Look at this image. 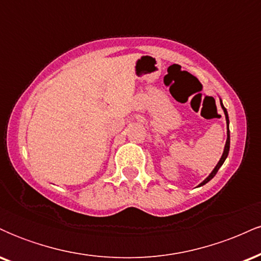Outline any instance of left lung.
<instances>
[{
  "instance_id": "8db88e82",
  "label": "left lung",
  "mask_w": 261,
  "mask_h": 261,
  "mask_svg": "<svg viewBox=\"0 0 261 261\" xmlns=\"http://www.w3.org/2000/svg\"><path fill=\"white\" fill-rule=\"evenodd\" d=\"M221 101V107H222L223 109V113H224V116H226V121H227V140H226V145H224V149H223V153H222V157L220 158V161H218V163L216 164V167H215L214 170H212L211 173H210V175L207 176V178L205 179L202 182H200L199 187H202V185H205L206 182H208L210 180H211L212 178H214L215 175H216V173L218 172V169L222 167V164L224 163V161H226L227 155H228V152H229V143H230V137H229V119H228V113H227V109L226 108L223 107V103L222 100L220 99Z\"/></svg>"
}]
</instances>
